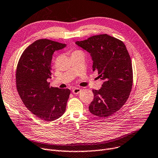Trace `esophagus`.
<instances>
[{"label":"esophagus","instance_id":"esophagus-1","mask_svg":"<svg viewBox=\"0 0 158 158\" xmlns=\"http://www.w3.org/2000/svg\"><path fill=\"white\" fill-rule=\"evenodd\" d=\"M81 91V89L78 88H74V89L72 90V93L73 94H79Z\"/></svg>","mask_w":158,"mask_h":158}]
</instances>
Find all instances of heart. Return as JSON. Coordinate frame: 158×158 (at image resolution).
Masks as SVG:
<instances>
[{
	"instance_id": "heart-1",
	"label": "heart",
	"mask_w": 158,
	"mask_h": 158,
	"mask_svg": "<svg viewBox=\"0 0 158 158\" xmlns=\"http://www.w3.org/2000/svg\"><path fill=\"white\" fill-rule=\"evenodd\" d=\"M79 52V51H74V52H73L72 53H74V52Z\"/></svg>"
}]
</instances>
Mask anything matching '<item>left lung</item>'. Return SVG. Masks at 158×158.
I'll use <instances>...</instances> for the list:
<instances>
[{
    "instance_id": "left-lung-1",
    "label": "left lung",
    "mask_w": 158,
    "mask_h": 158,
    "mask_svg": "<svg viewBox=\"0 0 158 158\" xmlns=\"http://www.w3.org/2000/svg\"><path fill=\"white\" fill-rule=\"evenodd\" d=\"M76 44L89 52L93 70L104 80L99 90L93 89V100L89 110L100 118H107L119 110L127 101L133 85V69L128 51L123 41L100 34Z\"/></svg>"
}]
</instances>
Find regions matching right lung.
<instances>
[{
  "mask_svg": "<svg viewBox=\"0 0 158 158\" xmlns=\"http://www.w3.org/2000/svg\"><path fill=\"white\" fill-rule=\"evenodd\" d=\"M65 44L46 39L28 46L18 63L16 88L25 106L36 117L46 121L58 119L64 114L70 91L50 86L51 64L55 51Z\"/></svg>",
  "mask_w": 158,
  "mask_h": 158,
  "instance_id": "right-lung-1",
  "label": "right lung"
}]
</instances>
